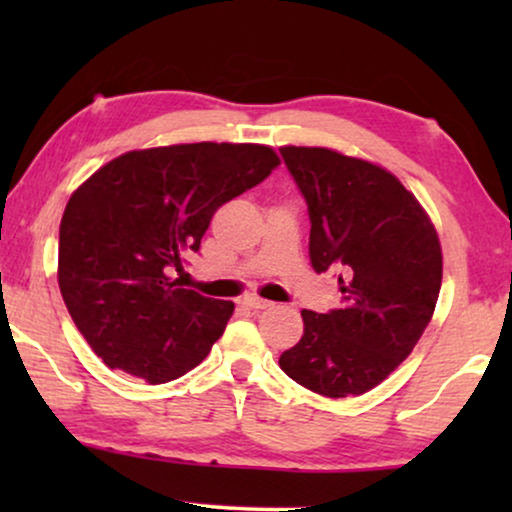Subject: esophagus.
I'll return each mask as SVG.
<instances>
[{
  "instance_id": "esophagus-1",
  "label": "esophagus",
  "mask_w": 512,
  "mask_h": 512,
  "mask_svg": "<svg viewBox=\"0 0 512 512\" xmlns=\"http://www.w3.org/2000/svg\"><path fill=\"white\" fill-rule=\"evenodd\" d=\"M242 305L249 307V310H265V307H270L272 303H268V300H263L258 296H247V298H242Z\"/></svg>"
}]
</instances>
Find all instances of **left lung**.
<instances>
[{"label":"left lung","instance_id":"left-lung-1","mask_svg":"<svg viewBox=\"0 0 512 512\" xmlns=\"http://www.w3.org/2000/svg\"><path fill=\"white\" fill-rule=\"evenodd\" d=\"M279 151L310 212L312 268L333 272L340 289L338 310L300 312L303 338L279 366L314 394H366L429 326L443 282L438 233L384 167L321 146Z\"/></svg>","mask_w":512,"mask_h":512}]
</instances>
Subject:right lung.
I'll list each match as a JSON object with an SVG mask.
<instances>
[{
	"instance_id": "obj_1",
	"label": "right lung",
	"mask_w": 512,
	"mask_h": 512,
	"mask_svg": "<svg viewBox=\"0 0 512 512\" xmlns=\"http://www.w3.org/2000/svg\"><path fill=\"white\" fill-rule=\"evenodd\" d=\"M279 165L263 144L128 151L76 188L60 221L58 284L76 328L109 368L149 384L193 370L235 305L181 289L216 209Z\"/></svg>"
}]
</instances>
